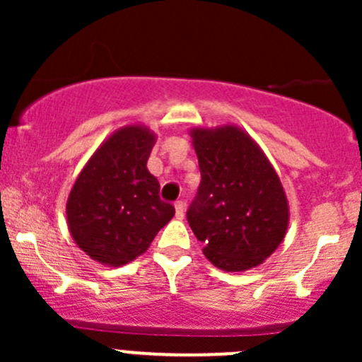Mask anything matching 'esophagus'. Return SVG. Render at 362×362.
<instances>
[{
	"label": "esophagus",
	"instance_id": "1",
	"mask_svg": "<svg viewBox=\"0 0 362 362\" xmlns=\"http://www.w3.org/2000/svg\"><path fill=\"white\" fill-rule=\"evenodd\" d=\"M175 215H177V218H184V215H185V204H184V202H177V203H175Z\"/></svg>",
	"mask_w": 362,
	"mask_h": 362
}]
</instances>
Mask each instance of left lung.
<instances>
[{"mask_svg": "<svg viewBox=\"0 0 362 362\" xmlns=\"http://www.w3.org/2000/svg\"><path fill=\"white\" fill-rule=\"evenodd\" d=\"M202 182L187 211L208 261L247 272L279 249L289 228V202L257 141L235 124L189 131Z\"/></svg>", "mask_w": 362, "mask_h": 362, "instance_id": "left-lung-1", "label": "left lung"}]
</instances>
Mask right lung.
Segmentation results:
<instances>
[{"label":"right lung","mask_w":362,"mask_h":362,"mask_svg":"<svg viewBox=\"0 0 362 362\" xmlns=\"http://www.w3.org/2000/svg\"><path fill=\"white\" fill-rule=\"evenodd\" d=\"M158 134L144 124L113 131L76 177L66 202L73 242L90 259L119 268L145 254L175 208L160 202L147 170Z\"/></svg>","instance_id":"1"}]
</instances>
